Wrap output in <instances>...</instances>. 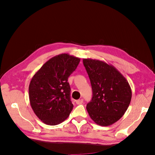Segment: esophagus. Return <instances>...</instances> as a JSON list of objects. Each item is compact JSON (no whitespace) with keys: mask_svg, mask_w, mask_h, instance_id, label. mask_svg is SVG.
<instances>
[{"mask_svg":"<svg viewBox=\"0 0 155 155\" xmlns=\"http://www.w3.org/2000/svg\"><path fill=\"white\" fill-rule=\"evenodd\" d=\"M76 102V104H78V105H80V104H83V99L78 100H77Z\"/></svg>","mask_w":155,"mask_h":155,"instance_id":"34e87169","label":"esophagus"}]
</instances>
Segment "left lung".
<instances>
[{
  "label": "left lung",
  "mask_w": 155,
  "mask_h": 155,
  "mask_svg": "<svg viewBox=\"0 0 155 155\" xmlns=\"http://www.w3.org/2000/svg\"><path fill=\"white\" fill-rule=\"evenodd\" d=\"M90 79L92 97L87 105L91 119L101 126L119 120L130 104L132 91L127 80L114 66L102 61L83 59Z\"/></svg>",
  "instance_id": "8db88e82"
}]
</instances>
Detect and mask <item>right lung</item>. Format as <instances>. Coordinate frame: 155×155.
Returning <instances> with one entry per match:
<instances>
[{"instance_id": "1", "label": "right lung", "mask_w": 155, "mask_h": 155, "mask_svg": "<svg viewBox=\"0 0 155 155\" xmlns=\"http://www.w3.org/2000/svg\"><path fill=\"white\" fill-rule=\"evenodd\" d=\"M80 59L61 54L46 61L31 79L29 99L34 113L45 124L56 125L66 120L73 109L68 78Z\"/></svg>"}]
</instances>
